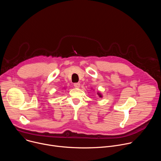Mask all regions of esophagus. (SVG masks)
Instances as JSON below:
<instances>
[{
  "instance_id": "34e87169",
  "label": "esophagus",
  "mask_w": 161,
  "mask_h": 161,
  "mask_svg": "<svg viewBox=\"0 0 161 161\" xmlns=\"http://www.w3.org/2000/svg\"><path fill=\"white\" fill-rule=\"evenodd\" d=\"M74 86L75 88H79L80 86V83H74Z\"/></svg>"
}]
</instances>
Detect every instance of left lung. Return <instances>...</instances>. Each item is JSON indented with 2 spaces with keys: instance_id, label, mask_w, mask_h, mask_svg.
I'll return each instance as SVG.
<instances>
[{
  "instance_id": "1",
  "label": "left lung",
  "mask_w": 161,
  "mask_h": 161,
  "mask_svg": "<svg viewBox=\"0 0 161 161\" xmlns=\"http://www.w3.org/2000/svg\"><path fill=\"white\" fill-rule=\"evenodd\" d=\"M98 95L99 96V97H102V96H101V95L99 93H98Z\"/></svg>"
}]
</instances>
